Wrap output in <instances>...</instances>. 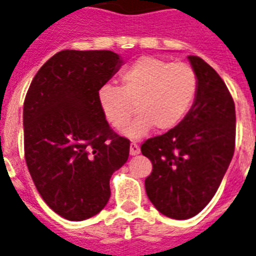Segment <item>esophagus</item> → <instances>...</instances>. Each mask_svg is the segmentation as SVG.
Instances as JSON below:
<instances>
[{
    "mask_svg": "<svg viewBox=\"0 0 256 256\" xmlns=\"http://www.w3.org/2000/svg\"><path fill=\"white\" fill-rule=\"evenodd\" d=\"M130 156H137V154L140 153V146H138L136 142H130Z\"/></svg>",
    "mask_w": 256,
    "mask_h": 256,
    "instance_id": "34e87169",
    "label": "esophagus"
}]
</instances>
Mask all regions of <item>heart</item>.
<instances>
[{"instance_id": "1", "label": "heart", "mask_w": 256, "mask_h": 256, "mask_svg": "<svg viewBox=\"0 0 256 256\" xmlns=\"http://www.w3.org/2000/svg\"><path fill=\"white\" fill-rule=\"evenodd\" d=\"M198 88V76L188 64L141 56L122 72L120 88H99L98 103L106 122L118 130L126 126L134 104L138 116L124 134L140 138L152 126L164 132L178 126L195 102Z\"/></svg>"}]
</instances>
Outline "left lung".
I'll return each mask as SVG.
<instances>
[{"mask_svg":"<svg viewBox=\"0 0 256 256\" xmlns=\"http://www.w3.org/2000/svg\"><path fill=\"white\" fill-rule=\"evenodd\" d=\"M188 60L199 81L191 110L175 128L141 145L153 164L145 179L148 198L174 220L191 218L206 208L236 146V106L225 82L202 58Z\"/></svg>","mask_w":256,"mask_h":256,"instance_id":"left-lung-1","label":"left lung"}]
</instances>
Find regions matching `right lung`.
<instances>
[{
  "instance_id": "add662e5",
  "label": "right lung",
  "mask_w": 256,
  "mask_h": 256,
  "mask_svg": "<svg viewBox=\"0 0 256 256\" xmlns=\"http://www.w3.org/2000/svg\"><path fill=\"white\" fill-rule=\"evenodd\" d=\"M112 50L57 52L40 68L23 104L24 158L40 196L70 221L99 213L130 140L106 122L99 88L122 66Z\"/></svg>"
}]
</instances>
